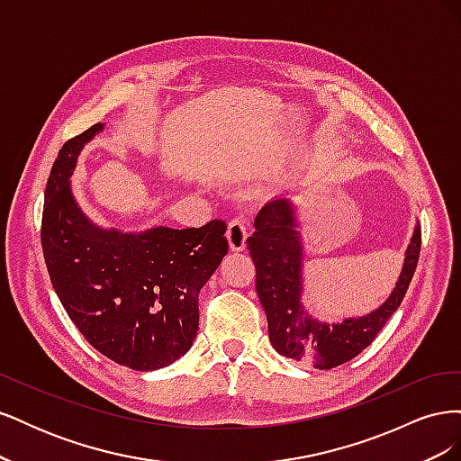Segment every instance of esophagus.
I'll use <instances>...</instances> for the list:
<instances>
[{
	"label": "esophagus",
	"instance_id": "esophagus-1",
	"mask_svg": "<svg viewBox=\"0 0 461 461\" xmlns=\"http://www.w3.org/2000/svg\"><path fill=\"white\" fill-rule=\"evenodd\" d=\"M227 239H229L232 252H242V249L246 248V239H248V225H246L244 219L234 217L229 222Z\"/></svg>",
	"mask_w": 461,
	"mask_h": 461
}]
</instances>
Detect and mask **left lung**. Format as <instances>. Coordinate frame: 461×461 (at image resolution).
I'll list each match as a JSON object with an SVG mask.
<instances>
[{
  "label": "left lung",
  "instance_id": "obj_1",
  "mask_svg": "<svg viewBox=\"0 0 461 461\" xmlns=\"http://www.w3.org/2000/svg\"><path fill=\"white\" fill-rule=\"evenodd\" d=\"M254 225L256 232L246 244L256 263V290L267 315L269 340L281 356L312 361L317 369L342 366L366 350L400 308L420 259L421 229L415 221L398 281L388 298L369 313L327 323L302 300L305 248L294 202L286 196L273 198L263 205Z\"/></svg>",
  "mask_w": 461,
  "mask_h": 461
}]
</instances>
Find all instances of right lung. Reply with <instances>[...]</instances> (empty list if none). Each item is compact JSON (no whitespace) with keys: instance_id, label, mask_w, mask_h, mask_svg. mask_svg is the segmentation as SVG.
Returning <instances> with one entry per match:
<instances>
[{"instance_id":"add662e5","label":"right lung","mask_w":461,"mask_h":461,"mask_svg":"<svg viewBox=\"0 0 461 461\" xmlns=\"http://www.w3.org/2000/svg\"><path fill=\"white\" fill-rule=\"evenodd\" d=\"M105 129L68 140L44 194L41 248L65 312L97 352L134 371L185 356L198 334L200 290L229 252L225 221L127 232L94 222L75 198L80 151Z\"/></svg>"}]
</instances>
